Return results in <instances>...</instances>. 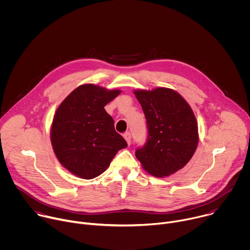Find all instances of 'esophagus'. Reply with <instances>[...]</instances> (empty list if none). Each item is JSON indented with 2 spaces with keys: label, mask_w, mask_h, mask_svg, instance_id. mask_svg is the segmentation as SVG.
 I'll use <instances>...</instances> for the list:
<instances>
[{
  "label": "esophagus",
  "mask_w": 250,
  "mask_h": 250,
  "mask_svg": "<svg viewBox=\"0 0 250 250\" xmlns=\"http://www.w3.org/2000/svg\"><path fill=\"white\" fill-rule=\"evenodd\" d=\"M124 137H125V139L126 140L127 145H130V140H131V134H130V132L126 131V132L124 134Z\"/></svg>",
  "instance_id": "1"
}]
</instances>
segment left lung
<instances>
[{
	"mask_svg": "<svg viewBox=\"0 0 250 250\" xmlns=\"http://www.w3.org/2000/svg\"><path fill=\"white\" fill-rule=\"evenodd\" d=\"M147 126L144 146L135 156L149 174L169 176L183 168L198 146V125L188 103L167 88L134 92Z\"/></svg>",
	"mask_w": 250,
	"mask_h": 250,
	"instance_id": "left-lung-1",
	"label": "left lung"
}]
</instances>
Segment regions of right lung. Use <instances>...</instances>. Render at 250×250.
Masks as SVG:
<instances>
[{"mask_svg": "<svg viewBox=\"0 0 250 250\" xmlns=\"http://www.w3.org/2000/svg\"><path fill=\"white\" fill-rule=\"evenodd\" d=\"M121 93L85 84L58 106L52 122L51 144L59 162L74 175L93 179L109 167L117 152L127 146L115 130L104 106Z\"/></svg>", "mask_w": 250, "mask_h": 250, "instance_id": "right-lung-1", "label": "right lung"}]
</instances>
